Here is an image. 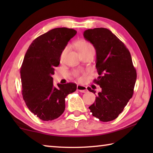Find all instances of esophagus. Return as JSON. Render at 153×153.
Here are the masks:
<instances>
[{"instance_id": "1", "label": "esophagus", "mask_w": 153, "mask_h": 153, "mask_svg": "<svg viewBox=\"0 0 153 153\" xmlns=\"http://www.w3.org/2000/svg\"><path fill=\"white\" fill-rule=\"evenodd\" d=\"M77 90L81 92H87V88L85 86H82V85H77Z\"/></svg>"}]
</instances>
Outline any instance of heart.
I'll use <instances>...</instances> for the list:
<instances>
[{
  "label": "heart",
  "instance_id": "obj_1",
  "mask_svg": "<svg viewBox=\"0 0 153 153\" xmlns=\"http://www.w3.org/2000/svg\"><path fill=\"white\" fill-rule=\"evenodd\" d=\"M77 49H78V51L80 55H81V54L89 53V52H91V51H94V47H93V46L91 45V44L84 40H79L77 42ZM67 50V47H65L63 51H62L61 53V56H60L61 60H63L64 59L65 55L66 54ZM79 74H80L79 72L77 71L74 72V76L77 77H78V78H79Z\"/></svg>",
  "mask_w": 153,
  "mask_h": 153
}]
</instances>
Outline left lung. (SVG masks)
Here are the masks:
<instances>
[{
	"label": "left lung",
	"instance_id": "obj_1",
	"mask_svg": "<svg viewBox=\"0 0 153 153\" xmlns=\"http://www.w3.org/2000/svg\"><path fill=\"white\" fill-rule=\"evenodd\" d=\"M84 36L96 49V67L99 76L94 82L102 89L89 108L94 117L107 122L115 120L132 97L136 70L129 50L109 30L89 29ZM88 90L95 94L90 87Z\"/></svg>",
	"mask_w": 153,
	"mask_h": 153
}]
</instances>
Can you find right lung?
<instances>
[{"mask_svg":"<svg viewBox=\"0 0 153 153\" xmlns=\"http://www.w3.org/2000/svg\"><path fill=\"white\" fill-rule=\"evenodd\" d=\"M74 29L57 27L38 36L25 53L20 68L23 98L31 112L42 121H52L63 114L65 98L75 92L74 83L53 86L55 67L62 51L76 34Z\"/></svg>","mask_w":153,"mask_h":153,"instance_id":"add662e5","label":"right lung"}]
</instances>
